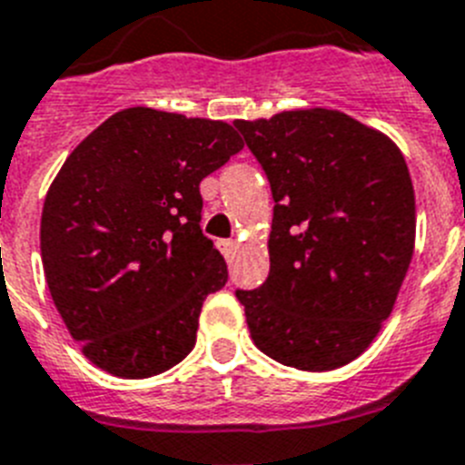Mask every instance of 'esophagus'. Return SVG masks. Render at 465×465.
<instances>
[{
    "instance_id": "34e87169",
    "label": "esophagus",
    "mask_w": 465,
    "mask_h": 465,
    "mask_svg": "<svg viewBox=\"0 0 465 465\" xmlns=\"http://www.w3.org/2000/svg\"><path fill=\"white\" fill-rule=\"evenodd\" d=\"M217 248H220V252L224 257H233V252H236V248H238V243L236 241H232V238H227V241H220V243H217Z\"/></svg>"
}]
</instances>
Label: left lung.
I'll list each match as a JSON object with an SVG mask.
<instances>
[{
	"instance_id": "left-lung-1",
	"label": "left lung",
	"mask_w": 465,
	"mask_h": 465,
	"mask_svg": "<svg viewBox=\"0 0 465 465\" xmlns=\"http://www.w3.org/2000/svg\"><path fill=\"white\" fill-rule=\"evenodd\" d=\"M233 126L276 203L269 278L236 290L250 337L297 370L349 365L391 316L414 252L405 156L383 133L322 107Z\"/></svg>"
}]
</instances>
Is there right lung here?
I'll list each match as a JSON object with an SVG mask.
<instances>
[{
  "label": "right lung",
  "mask_w": 465,
  "mask_h": 465,
  "mask_svg": "<svg viewBox=\"0 0 465 465\" xmlns=\"http://www.w3.org/2000/svg\"><path fill=\"white\" fill-rule=\"evenodd\" d=\"M243 149L224 121L131 107L67 156L42 210L48 290L95 367L147 379L184 361L224 257L199 184Z\"/></svg>",
  "instance_id": "right-lung-1"
}]
</instances>
